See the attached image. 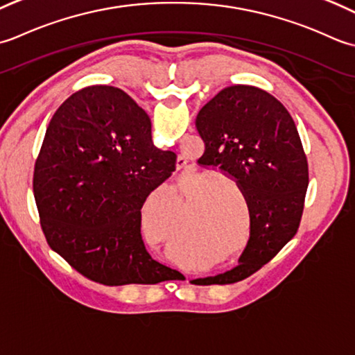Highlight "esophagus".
Wrapping results in <instances>:
<instances>
[{
    "instance_id": "esophagus-1",
    "label": "esophagus",
    "mask_w": 355,
    "mask_h": 355,
    "mask_svg": "<svg viewBox=\"0 0 355 355\" xmlns=\"http://www.w3.org/2000/svg\"><path fill=\"white\" fill-rule=\"evenodd\" d=\"M185 164H187V161H185V157H182V156H180V157L178 159V168H182V167H185Z\"/></svg>"
}]
</instances>
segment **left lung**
<instances>
[{
  "mask_svg": "<svg viewBox=\"0 0 355 355\" xmlns=\"http://www.w3.org/2000/svg\"><path fill=\"white\" fill-rule=\"evenodd\" d=\"M196 128L205 142L200 162L233 178L250 209L251 231L239 265L208 285L243 280L297 233L308 188V162L291 114L268 92L231 85L200 108Z\"/></svg>",
  "mask_w": 355,
  "mask_h": 355,
  "instance_id": "obj_1",
  "label": "left lung"
}]
</instances>
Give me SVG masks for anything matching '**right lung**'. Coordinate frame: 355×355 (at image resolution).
<instances>
[{
  "label": "right lung",
  "instance_id": "add662e5",
  "mask_svg": "<svg viewBox=\"0 0 355 355\" xmlns=\"http://www.w3.org/2000/svg\"><path fill=\"white\" fill-rule=\"evenodd\" d=\"M176 155L151 141L148 114L124 90L92 85L55 112L33 173L50 248L107 286L155 285L180 272L151 259L141 208L171 176Z\"/></svg>",
  "mask_w": 355,
  "mask_h": 355
}]
</instances>
